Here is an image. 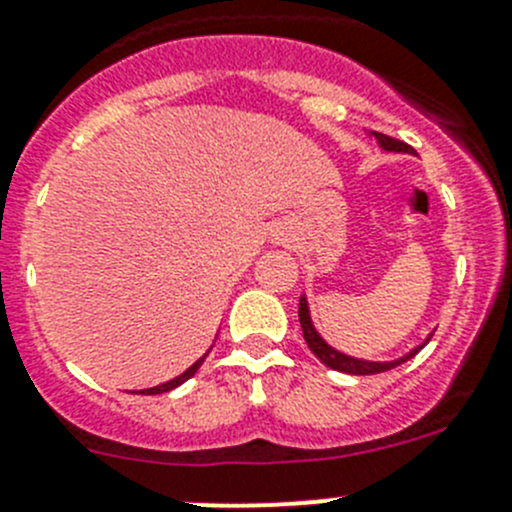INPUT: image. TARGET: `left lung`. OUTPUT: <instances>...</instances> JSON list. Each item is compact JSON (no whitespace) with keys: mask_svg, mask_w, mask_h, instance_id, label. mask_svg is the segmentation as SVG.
<instances>
[{"mask_svg":"<svg viewBox=\"0 0 512 512\" xmlns=\"http://www.w3.org/2000/svg\"><path fill=\"white\" fill-rule=\"evenodd\" d=\"M369 138L377 140L379 148L387 150V153L417 155L415 148H410V145L402 143V140L389 138V135L369 130ZM299 321H301V329H304L306 344H309V349L314 352V357H319V362L326 364L329 369H337V372H344V374H379V372H387V369L399 367V364H405L407 359L415 357V354L420 352V349L425 347L432 337V334H427L425 342L417 344L415 349H410V352L402 354V357L387 359V362H377V359H362V357H352V354H344V352H339L337 347H332V344L326 342V339L319 334V329L314 326V321H311L309 299H306V294H301V299H299Z\"/></svg>","mask_w":512,"mask_h":512,"instance_id":"8db88e82","label":"left lung"}]
</instances>
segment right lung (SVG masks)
Instances as JSON below:
<instances>
[{"label": "right lung", "mask_w": 512, "mask_h": 512, "mask_svg": "<svg viewBox=\"0 0 512 512\" xmlns=\"http://www.w3.org/2000/svg\"><path fill=\"white\" fill-rule=\"evenodd\" d=\"M218 337V334H216ZM213 349V347H211ZM211 349H208V352H211ZM208 352L203 354L201 359H198V362H193L191 367L186 369V372L183 374H178V377H173V379H168V382H163V384H155V387H148V389H138V394H163V392H170V389H175V387H180V384L186 382V379H191L193 374L198 372V369H201V364H203V359L208 357Z\"/></svg>", "instance_id": "right-lung-1"}]
</instances>
